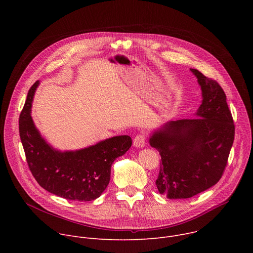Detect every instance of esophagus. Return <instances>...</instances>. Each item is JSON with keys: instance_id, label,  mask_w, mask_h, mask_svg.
<instances>
[{"instance_id": "esophagus-1", "label": "esophagus", "mask_w": 253, "mask_h": 253, "mask_svg": "<svg viewBox=\"0 0 253 253\" xmlns=\"http://www.w3.org/2000/svg\"><path fill=\"white\" fill-rule=\"evenodd\" d=\"M145 135L143 134H140V135H137L134 140H133V145L134 147L136 148H143L144 146H145Z\"/></svg>"}]
</instances>
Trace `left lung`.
<instances>
[{
	"mask_svg": "<svg viewBox=\"0 0 253 253\" xmlns=\"http://www.w3.org/2000/svg\"><path fill=\"white\" fill-rule=\"evenodd\" d=\"M202 92L197 118L168 121L149 137L161 155L156 186L169 199H186L217 183L234 140V124L220 85L190 69Z\"/></svg>",
	"mask_w": 253,
	"mask_h": 253,
	"instance_id": "8db88e82",
	"label": "left lung"
}]
</instances>
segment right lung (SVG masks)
Segmentation results:
<instances>
[{"label": "right lung", "mask_w": 253, "mask_h": 253, "mask_svg": "<svg viewBox=\"0 0 253 253\" xmlns=\"http://www.w3.org/2000/svg\"><path fill=\"white\" fill-rule=\"evenodd\" d=\"M39 84L37 81L29 90L19 120L20 137L33 176L45 190L68 200L91 201L100 197L109 184L113 162L131 147V137L114 136L79 150L54 148L31 116Z\"/></svg>", "instance_id": "add662e5"}]
</instances>
